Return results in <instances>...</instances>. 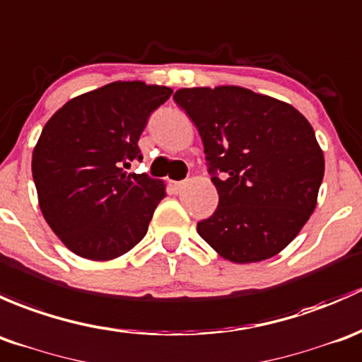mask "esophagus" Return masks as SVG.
Wrapping results in <instances>:
<instances>
[{
    "label": "esophagus",
    "mask_w": 362,
    "mask_h": 362,
    "mask_svg": "<svg viewBox=\"0 0 362 362\" xmlns=\"http://www.w3.org/2000/svg\"><path fill=\"white\" fill-rule=\"evenodd\" d=\"M186 185H188V182H186V181H174L173 182V186H174V189H176V192H181V189L185 188Z\"/></svg>",
    "instance_id": "1"
}]
</instances>
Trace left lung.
I'll use <instances>...</instances> for the list:
<instances>
[{
    "instance_id": "obj_1",
    "label": "left lung",
    "mask_w": 362,
    "mask_h": 362,
    "mask_svg": "<svg viewBox=\"0 0 362 362\" xmlns=\"http://www.w3.org/2000/svg\"><path fill=\"white\" fill-rule=\"evenodd\" d=\"M174 100L199 129L219 195L199 235L232 263L279 255L317 206L324 155L291 104L249 88H180Z\"/></svg>"
}]
</instances>
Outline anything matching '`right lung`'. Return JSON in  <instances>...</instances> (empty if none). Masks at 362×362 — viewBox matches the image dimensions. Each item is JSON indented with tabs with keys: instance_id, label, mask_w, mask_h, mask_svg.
Here are the masks:
<instances>
[{
	"instance_id": "1",
	"label": "right lung",
	"mask_w": 362,
	"mask_h": 362,
	"mask_svg": "<svg viewBox=\"0 0 362 362\" xmlns=\"http://www.w3.org/2000/svg\"><path fill=\"white\" fill-rule=\"evenodd\" d=\"M173 88L113 81L52 115L33 151V180L45 221L62 244L92 262L125 255L146 235L165 185L127 174L143 160L137 141Z\"/></svg>"
}]
</instances>
